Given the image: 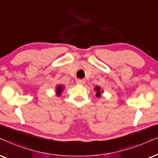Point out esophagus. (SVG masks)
Listing matches in <instances>:
<instances>
[{"mask_svg":"<svg viewBox=\"0 0 158 158\" xmlns=\"http://www.w3.org/2000/svg\"><path fill=\"white\" fill-rule=\"evenodd\" d=\"M76 83H78V84H84L85 83V81L84 80H82V79H78L77 80V81H76Z\"/></svg>","mask_w":158,"mask_h":158,"instance_id":"1","label":"esophagus"}]
</instances>
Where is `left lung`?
Instances as JSON below:
<instances>
[{
  "instance_id": "1",
  "label": "left lung",
  "mask_w": 158,
  "mask_h": 158,
  "mask_svg": "<svg viewBox=\"0 0 158 158\" xmlns=\"http://www.w3.org/2000/svg\"><path fill=\"white\" fill-rule=\"evenodd\" d=\"M100 87H98V86H97L96 87V91H97V97H100V94H101V90H100Z\"/></svg>"
}]
</instances>
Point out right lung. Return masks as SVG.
Listing matches in <instances>:
<instances>
[{
	"label": "right lung",
	"mask_w": 158,
	"mask_h": 158,
	"mask_svg": "<svg viewBox=\"0 0 158 158\" xmlns=\"http://www.w3.org/2000/svg\"><path fill=\"white\" fill-rule=\"evenodd\" d=\"M62 91H63V89H62L61 85H58L57 89H56V91H57L58 95L61 94V93Z\"/></svg>",
	"instance_id": "add662e5"
}]
</instances>
